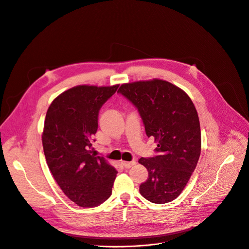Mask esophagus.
Returning a JSON list of instances; mask_svg holds the SVG:
<instances>
[{
	"instance_id": "34e87169",
	"label": "esophagus",
	"mask_w": 249,
	"mask_h": 249,
	"mask_svg": "<svg viewBox=\"0 0 249 249\" xmlns=\"http://www.w3.org/2000/svg\"><path fill=\"white\" fill-rule=\"evenodd\" d=\"M137 163V161L136 160H133V161H122V164L124 165V168H130L131 166H133Z\"/></svg>"
}]
</instances>
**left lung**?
Instances as JSON below:
<instances>
[{"instance_id": "left-lung-1", "label": "left lung", "mask_w": 249, "mask_h": 249, "mask_svg": "<svg viewBox=\"0 0 249 249\" xmlns=\"http://www.w3.org/2000/svg\"><path fill=\"white\" fill-rule=\"evenodd\" d=\"M118 91L137 107L146 136L158 142L160 156L139 160L148 171L140 193L154 203L173 201L199 160L201 133L196 108L184 90L160 79L123 84Z\"/></svg>"}]
</instances>
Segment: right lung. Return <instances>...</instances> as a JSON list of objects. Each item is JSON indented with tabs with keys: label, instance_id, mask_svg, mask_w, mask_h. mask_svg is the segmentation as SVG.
I'll return each mask as SVG.
<instances>
[{
	"label": "right lung",
	"instance_id": "right-lung-1",
	"mask_svg": "<svg viewBox=\"0 0 249 249\" xmlns=\"http://www.w3.org/2000/svg\"><path fill=\"white\" fill-rule=\"evenodd\" d=\"M118 88L73 87L59 94L46 114L42 142L48 166L63 193L82 207L106 201L118 174L92 151L99 110Z\"/></svg>",
	"mask_w": 249,
	"mask_h": 249
}]
</instances>
